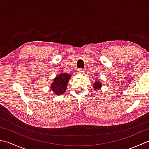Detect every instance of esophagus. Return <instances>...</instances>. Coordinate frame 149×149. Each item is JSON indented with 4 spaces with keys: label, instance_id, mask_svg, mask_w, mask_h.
I'll use <instances>...</instances> for the list:
<instances>
[{
    "label": "esophagus",
    "instance_id": "34e87169",
    "mask_svg": "<svg viewBox=\"0 0 149 149\" xmlns=\"http://www.w3.org/2000/svg\"><path fill=\"white\" fill-rule=\"evenodd\" d=\"M84 72V70L83 69H81V68H79L77 70V74H83Z\"/></svg>",
    "mask_w": 149,
    "mask_h": 149
}]
</instances>
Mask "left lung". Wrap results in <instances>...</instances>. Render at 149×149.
<instances>
[{
  "label": "left lung",
  "mask_w": 149,
  "mask_h": 149,
  "mask_svg": "<svg viewBox=\"0 0 149 149\" xmlns=\"http://www.w3.org/2000/svg\"><path fill=\"white\" fill-rule=\"evenodd\" d=\"M102 86V84L100 83V81H97L96 83H94V84H93V88H94V89L95 90H98L99 89V88Z\"/></svg>",
  "instance_id": "obj_1"
}]
</instances>
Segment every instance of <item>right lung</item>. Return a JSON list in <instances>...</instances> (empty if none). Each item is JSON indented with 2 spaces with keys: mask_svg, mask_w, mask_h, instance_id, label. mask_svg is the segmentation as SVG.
<instances>
[{
  "mask_svg": "<svg viewBox=\"0 0 149 149\" xmlns=\"http://www.w3.org/2000/svg\"><path fill=\"white\" fill-rule=\"evenodd\" d=\"M70 75L67 74H61L58 75L52 83L51 88L52 92L57 95H61L66 90Z\"/></svg>",
  "mask_w": 149,
  "mask_h": 149,
  "instance_id": "obj_1",
  "label": "right lung"
}]
</instances>
